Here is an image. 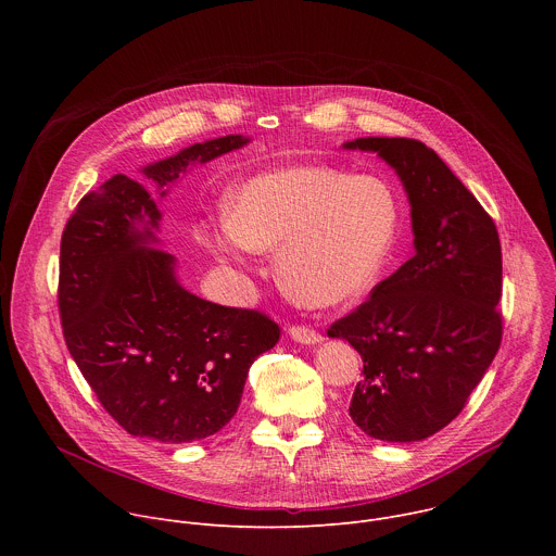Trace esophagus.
<instances>
[{
    "instance_id": "34e87169",
    "label": "esophagus",
    "mask_w": 556,
    "mask_h": 556,
    "mask_svg": "<svg viewBox=\"0 0 556 556\" xmlns=\"http://www.w3.org/2000/svg\"><path fill=\"white\" fill-rule=\"evenodd\" d=\"M288 334H290L296 343H301V345H316V343L324 341V337H321L319 332L307 328V326H292V328L288 330Z\"/></svg>"
}]
</instances>
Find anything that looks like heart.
I'll list each match as a JSON object with an SVG mask.
<instances>
[{
  "instance_id": "b5f03b06",
  "label": "heart",
  "mask_w": 556,
  "mask_h": 556,
  "mask_svg": "<svg viewBox=\"0 0 556 556\" xmlns=\"http://www.w3.org/2000/svg\"><path fill=\"white\" fill-rule=\"evenodd\" d=\"M401 224L391 187L324 165H290L253 176L230 195V213L198 226L219 260L244 264L276 251L283 288L316 305L341 303L376 281Z\"/></svg>"
}]
</instances>
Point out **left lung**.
I'll return each mask as SVG.
<instances>
[{"mask_svg":"<svg viewBox=\"0 0 556 556\" xmlns=\"http://www.w3.org/2000/svg\"><path fill=\"white\" fill-rule=\"evenodd\" d=\"M403 180L416 255L334 321L363 358L350 416L369 438L418 442L464 409L502 343V247L493 217L414 138H356Z\"/></svg>","mask_w":556,"mask_h":556,"instance_id":"8db88e82","label":"left lung"}]
</instances>
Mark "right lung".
Wrapping results in <instances>:
<instances>
[{
    "instance_id": "obj_1",
    "label": "right lung",
    "mask_w": 556,
    "mask_h": 556,
    "mask_svg": "<svg viewBox=\"0 0 556 556\" xmlns=\"http://www.w3.org/2000/svg\"><path fill=\"white\" fill-rule=\"evenodd\" d=\"M247 142L240 134L195 142L142 174L167 195L189 165ZM157 219L144 185L123 174L84 195L61 237L59 314L103 409L136 438L180 444L217 433L237 414L253 361L281 330L257 309L185 290L176 257L149 249Z\"/></svg>"
}]
</instances>
